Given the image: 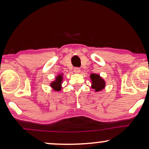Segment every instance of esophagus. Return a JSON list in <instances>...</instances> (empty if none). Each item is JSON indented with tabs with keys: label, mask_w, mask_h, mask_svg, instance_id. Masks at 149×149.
<instances>
[{
	"label": "esophagus",
	"mask_w": 149,
	"mask_h": 149,
	"mask_svg": "<svg viewBox=\"0 0 149 149\" xmlns=\"http://www.w3.org/2000/svg\"><path fill=\"white\" fill-rule=\"evenodd\" d=\"M74 72L75 73H77V74H78V73L81 72L80 68H79V67H75V68H74Z\"/></svg>",
	"instance_id": "esophagus-1"
}]
</instances>
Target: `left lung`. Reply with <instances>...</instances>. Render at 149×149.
<instances>
[{
    "instance_id": "1",
    "label": "left lung",
    "mask_w": 149,
    "mask_h": 149,
    "mask_svg": "<svg viewBox=\"0 0 149 149\" xmlns=\"http://www.w3.org/2000/svg\"><path fill=\"white\" fill-rule=\"evenodd\" d=\"M90 78L92 81V88L95 91H100L105 87V83L102 79L97 74H91Z\"/></svg>"
}]
</instances>
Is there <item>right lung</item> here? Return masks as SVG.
I'll return each instance as SVG.
<instances>
[{
    "label": "right lung",
    "mask_w": 149,
    "mask_h": 149,
    "mask_svg": "<svg viewBox=\"0 0 149 149\" xmlns=\"http://www.w3.org/2000/svg\"><path fill=\"white\" fill-rule=\"evenodd\" d=\"M62 81V75H59V76H58V77L56 78V81H54V82H53L52 84H51V86H52L55 90L60 91Z\"/></svg>",
    "instance_id": "right-lung-1"
}]
</instances>
